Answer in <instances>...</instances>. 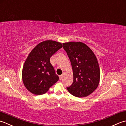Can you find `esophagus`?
Returning <instances> with one entry per match:
<instances>
[{"label":"esophagus","mask_w":126,"mask_h":126,"mask_svg":"<svg viewBox=\"0 0 126 126\" xmlns=\"http://www.w3.org/2000/svg\"><path fill=\"white\" fill-rule=\"evenodd\" d=\"M63 74H61V75H60V77H59L60 80H61V79L63 78Z\"/></svg>","instance_id":"obj_1"}]
</instances>
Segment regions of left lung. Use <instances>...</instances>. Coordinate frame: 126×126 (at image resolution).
Returning a JSON list of instances; mask_svg holds the SVG:
<instances>
[{
	"label": "left lung",
	"mask_w": 126,
	"mask_h": 126,
	"mask_svg": "<svg viewBox=\"0 0 126 126\" xmlns=\"http://www.w3.org/2000/svg\"><path fill=\"white\" fill-rule=\"evenodd\" d=\"M63 48L71 61L73 81L67 89L72 95L84 97L92 94L98 85L100 71L92 50L81 42L63 43Z\"/></svg>",
	"instance_id": "8db88e82"
}]
</instances>
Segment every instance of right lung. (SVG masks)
Wrapping results in <instances>:
<instances>
[{
  "mask_svg": "<svg viewBox=\"0 0 126 126\" xmlns=\"http://www.w3.org/2000/svg\"><path fill=\"white\" fill-rule=\"evenodd\" d=\"M62 47L60 42L47 40L30 53L22 71L23 81L28 91L36 95L43 94L59 80L50 58Z\"/></svg>",
  "mask_w": 126,
  "mask_h": 126,
  "instance_id": "right-lung-1",
  "label": "right lung"
}]
</instances>
